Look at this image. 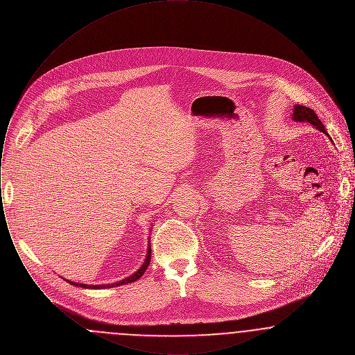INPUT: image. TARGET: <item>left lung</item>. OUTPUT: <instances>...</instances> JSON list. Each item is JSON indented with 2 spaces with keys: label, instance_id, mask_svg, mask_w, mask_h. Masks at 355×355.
Listing matches in <instances>:
<instances>
[{
  "label": "left lung",
  "instance_id": "left-lung-1",
  "mask_svg": "<svg viewBox=\"0 0 355 355\" xmlns=\"http://www.w3.org/2000/svg\"><path fill=\"white\" fill-rule=\"evenodd\" d=\"M291 119H293V121H295V122H307V123L313 125L315 129H318L320 132L324 133L331 139V137L327 135V132L324 130V126L322 125L318 116L310 107H306V106H302V105H295L294 109H293V113H291Z\"/></svg>",
  "mask_w": 355,
  "mask_h": 355
}]
</instances>
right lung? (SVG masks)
<instances>
[{"label":"right lung","mask_w":355,"mask_h":355,"mask_svg":"<svg viewBox=\"0 0 355 355\" xmlns=\"http://www.w3.org/2000/svg\"><path fill=\"white\" fill-rule=\"evenodd\" d=\"M150 238V236H149ZM150 259H152V246H150V239H149V245H148V252H146V257H145V261L142 262L141 268L138 270L133 272L132 275L121 279L119 282H113V284H102V285H86V284H78V282H73L70 279H65L68 281L70 285H74V286L84 287V288H110V287L121 286V285H126V284H130V282H135L137 279H139L145 270L148 269L149 263H150Z\"/></svg>","instance_id":"right-lung-1"}]
</instances>
